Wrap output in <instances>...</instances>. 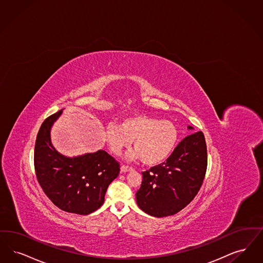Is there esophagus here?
Here are the masks:
<instances>
[{
  "instance_id": "obj_1",
  "label": "esophagus",
  "mask_w": 263,
  "mask_h": 263,
  "mask_svg": "<svg viewBox=\"0 0 263 263\" xmlns=\"http://www.w3.org/2000/svg\"><path fill=\"white\" fill-rule=\"evenodd\" d=\"M133 169V167H130V166H127V165H122V167H121V171L123 172V173H126V172L130 171Z\"/></svg>"
}]
</instances>
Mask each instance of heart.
Masks as SVG:
<instances>
[{"mask_svg":"<svg viewBox=\"0 0 263 263\" xmlns=\"http://www.w3.org/2000/svg\"><path fill=\"white\" fill-rule=\"evenodd\" d=\"M105 139L116 155H120L134 141L136 151L132 156L140 158L146 165H156L166 160L176 148L179 130L171 121L135 116L123 120L120 125L106 126Z\"/></svg>","mask_w":263,"mask_h":263,"instance_id":"heart-1","label":"heart"}]
</instances>
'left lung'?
Instances as JSON below:
<instances>
[{
  "label": "left lung",
  "mask_w": 263,
  "mask_h": 263,
  "mask_svg": "<svg viewBox=\"0 0 263 263\" xmlns=\"http://www.w3.org/2000/svg\"><path fill=\"white\" fill-rule=\"evenodd\" d=\"M206 169L205 138L202 132H196L184 137L166 162L142 172L137 205L154 217L178 213L199 192Z\"/></svg>",
  "instance_id": "obj_1"
}]
</instances>
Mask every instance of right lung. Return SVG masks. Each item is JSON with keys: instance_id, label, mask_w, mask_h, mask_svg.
Masks as SVG:
<instances>
[{"instance_id": "right-lung-1", "label": "right lung", "mask_w": 263, "mask_h": 263, "mask_svg": "<svg viewBox=\"0 0 263 263\" xmlns=\"http://www.w3.org/2000/svg\"><path fill=\"white\" fill-rule=\"evenodd\" d=\"M62 110L49 116L37 134L34 168L37 181L60 209L87 215L102 205L109 184L118 177L120 163L99 150L68 158L51 144L50 128Z\"/></svg>"}]
</instances>
